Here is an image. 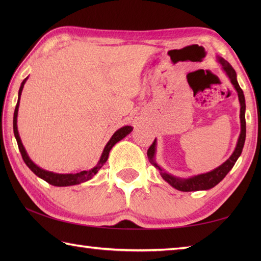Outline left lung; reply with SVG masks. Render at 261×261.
<instances>
[{
    "label": "left lung",
    "mask_w": 261,
    "mask_h": 261,
    "mask_svg": "<svg viewBox=\"0 0 261 261\" xmlns=\"http://www.w3.org/2000/svg\"><path fill=\"white\" fill-rule=\"evenodd\" d=\"M218 62L221 64V66H222V68L225 71V74L228 75V77L232 83V85L234 86L236 91L238 92V97H239V102H240V107H241L240 108L241 132H240L239 139H238L237 147L234 149L233 153L230 156V158L226 160L225 163L219 166L218 168L211 170V171H208V173L193 176V177H191V178H179V177H176V176L166 173V171H164L162 168L159 167L158 164L156 163V160H154V153H156V139H154L152 145L149 147L148 151H147L149 162H150L157 169L160 170V175H162L163 178L167 181L169 185H171L174 188H176V190L181 191V192L206 191V190H210V188L214 187L215 185H218L219 182L226 176V174H228L229 171L232 169V167H233L238 158L240 157L243 146H245V140H246V116H245L246 99H245V95H243L241 87L239 86V84H238L236 70L232 68V66L222 57H218Z\"/></svg>",
    "instance_id": "left-lung-1"
}]
</instances>
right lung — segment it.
Segmentation results:
<instances>
[{"label":"right lung","mask_w":261,"mask_h":261,"mask_svg":"<svg viewBox=\"0 0 261 261\" xmlns=\"http://www.w3.org/2000/svg\"><path fill=\"white\" fill-rule=\"evenodd\" d=\"M27 80H28V77L23 80V82L21 83V86H20V90H19L18 103H16V107H15V110H14V115H13V131H14L15 139H16V142H18L19 150L21 152V156H22V159H23V162L25 163L28 167H29L38 177H40L41 179L46 180L47 182H49V184H51L54 186L77 185V184H81V182H84L88 179H91L92 177L95 175L99 169L102 168V166L105 163H107V160L109 158L110 150L112 149V147L115 145L116 142H119L120 140L123 139L124 137H126L127 135L130 134V132L132 131V126H130V125L122 126L121 129H119L118 131L114 132V135L109 140V142L107 143V146H105L104 150L102 152V156H101V158H99L98 164L95 166V167L90 169V170H83V171H81V173H76V174H56V173H53V171H48V170L42 169L40 167H38V166L30 159V157L28 156L25 149H24L23 145H22V141L20 139V136H19V132H18V125H16L20 97H21V93H22V90H23V86L25 84Z\"/></svg>","instance_id":"right-lung-1"}]
</instances>
